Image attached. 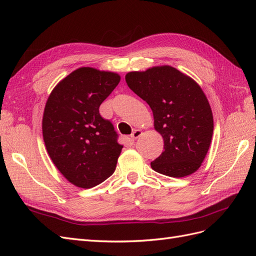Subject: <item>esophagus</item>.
I'll return each instance as SVG.
<instances>
[{
  "label": "esophagus",
  "mask_w": 256,
  "mask_h": 256,
  "mask_svg": "<svg viewBox=\"0 0 256 256\" xmlns=\"http://www.w3.org/2000/svg\"><path fill=\"white\" fill-rule=\"evenodd\" d=\"M141 134H142V131L141 130H138V129H136V130H134L132 134H131V138H134V140H136V138H138V136H141Z\"/></svg>",
  "instance_id": "1"
}]
</instances>
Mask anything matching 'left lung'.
Segmentation results:
<instances>
[{"mask_svg":"<svg viewBox=\"0 0 256 256\" xmlns=\"http://www.w3.org/2000/svg\"><path fill=\"white\" fill-rule=\"evenodd\" d=\"M125 79L150 104L154 129L164 138V152L152 162V168L176 178L198 171L214 132L212 112L200 85L171 66L131 72Z\"/></svg>","mask_w":256,"mask_h":256,"instance_id":"obj_1","label":"left lung"}]
</instances>
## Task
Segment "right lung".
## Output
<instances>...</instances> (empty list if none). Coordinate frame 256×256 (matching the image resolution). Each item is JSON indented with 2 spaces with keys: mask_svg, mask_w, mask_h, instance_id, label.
Returning a JSON list of instances; mask_svg holds the SVG:
<instances>
[{
  "mask_svg": "<svg viewBox=\"0 0 256 256\" xmlns=\"http://www.w3.org/2000/svg\"><path fill=\"white\" fill-rule=\"evenodd\" d=\"M120 81L118 74L81 67L54 88L46 104V148L54 166L76 187H95L115 171L122 145L99 106Z\"/></svg>",
  "mask_w": 256,
  "mask_h": 256,
  "instance_id": "right-lung-1",
  "label": "right lung"
}]
</instances>
